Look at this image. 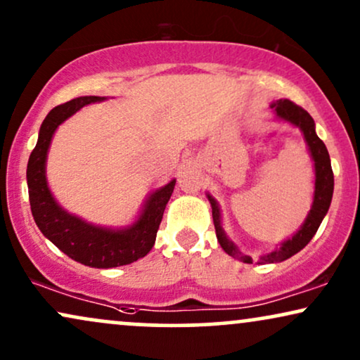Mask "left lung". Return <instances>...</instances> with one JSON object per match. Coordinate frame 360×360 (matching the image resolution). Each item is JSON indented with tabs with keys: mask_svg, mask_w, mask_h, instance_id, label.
Returning a JSON list of instances; mask_svg holds the SVG:
<instances>
[{
	"mask_svg": "<svg viewBox=\"0 0 360 360\" xmlns=\"http://www.w3.org/2000/svg\"><path fill=\"white\" fill-rule=\"evenodd\" d=\"M272 108H274L277 117L301 127L309 146V151H311V156L314 159V166H316V191H314L312 209L311 212H309L306 222H304L301 229H299V233L292 236V239L282 243L279 249L267 254V256H262L261 262L285 261V259H289L290 256H294V254H297L301 249L306 248L309 240L314 238V234L319 229L321 222L324 219L327 211H329L332 193H334V172H332L330 167L329 153H327V148L326 144L322 143V139H319V136L316 134V124H314L311 115H309L306 109L297 106V104L289 101V99H279V101L272 104ZM207 198L212 207V221L214 227H216V236L221 248L224 249L229 256L239 259V261L243 262L252 264V257L244 256L243 252H239L233 240L227 239V236L224 234V231H222L221 227V212L219 207H217V202L214 201L209 194Z\"/></svg>",
	"mask_w": 360,
	"mask_h": 360,
	"instance_id": "8db88e82",
	"label": "left lung"
}]
</instances>
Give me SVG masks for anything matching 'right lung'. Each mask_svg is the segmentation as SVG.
Returning a JSON list of instances; mask_svg holds the SVG:
<instances>
[{
	"mask_svg": "<svg viewBox=\"0 0 360 360\" xmlns=\"http://www.w3.org/2000/svg\"><path fill=\"white\" fill-rule=\"evenodd\" d=\"M101 99L103 98L99 96L76 98L65 104H59L49 111L39 127L38 143L30 156L26 177H28L31 212H33L34 222L41 233L46 236L58 249H61L68 257L75 259L84 266L108 269V267L126 266V264L138 261L151 251L166 204L174 191L176 179L153 193L141 212L139 219L122 231L91 226L58 206V202L49 193L46 176H44L49 143H51L56 127L63 121L79 111L86 104L101 101Z\"/></svg>",
	"mask_w": 360,
	"mask_h": 360,
	"instance_id": "right-lung-1",
	"label": "right lung"
}]
</instances>
